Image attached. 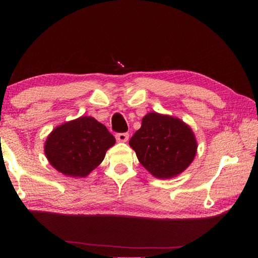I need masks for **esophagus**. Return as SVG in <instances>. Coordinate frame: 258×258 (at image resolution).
I'll use <instances>...</instances> for the list:
<instances>
[{
	"mask_svg": "<svg viewBox=\"0 0 258 258\" xmlns=\"http://www.w3.org/2000/svg\"><path fill=\"white\" fill-rule=\"evenodd\" d=\"M115 138L118 142H127L128 140V133H117Z\"/></svg>",
	"mask_w": 258,
	"mask_h": 258,
	"instance_id": "obj_1",
	"label": "esophagus"
}]
</instances>
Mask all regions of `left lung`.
Returning <instances> with one entry per match:
<instances>
[{
  "instance_id": "left-lung-1",
  "label": "left lung",
  "mask_w": 258,
  "mask_h": 258,
  "mask_svg": "<svg viewBox=\"0 0 258 258\" xmlns=\"http://www.w3.org/2000/svg\"><path fill=\"white\" fill-rule=\"evenodd\" d=\"M140 163L157 178L182 173L194 160L195 136L182 120L168 115L149 113L141 128L130 140Z\"/></svg>"
}]
</instances>
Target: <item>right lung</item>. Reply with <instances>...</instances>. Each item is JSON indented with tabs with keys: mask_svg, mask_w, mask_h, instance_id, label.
Segmentation results:
<instances>
[{
	"mask_svg": "<svg viewBox=\"0 0 258 258\" xmlns=\"http://www.w3.org/2000/svg\"><path fill=\"white\" fill-rule=\"evenodd\" d=\"M115 144L105 125L91 116H82L57 126L44 146L51 165L69 177H85L104 160Z\"/></svg>",
	"mask_w": 258,
	"mask_h": 258,
	"instance_id": "right-lung-1",
	"label": "right lung"
}]
</instances>
